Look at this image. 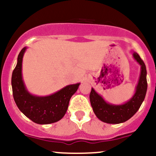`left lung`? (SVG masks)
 Here are the masks:
<instances>
[{"instance_id":"obj_1","label":"left lung","mask_w":156,"mask_h":156,"mask_svg":"<svg viewBox=\"0 0 156 156\" xmlns=\"http://www.w3.org/2000/svg\"><path fill=\"white\" fill-rule=\"evenodd\" d=\"M133 58L141 66L140 76L133 95L122 104H113L106 102L101 94L92 88L89 95L91 105L96 117L108 124H119L130 119L139 108L145 98L147 83V69L144 62L136 52L132 51Z\"/></svg>"}]
</instances>
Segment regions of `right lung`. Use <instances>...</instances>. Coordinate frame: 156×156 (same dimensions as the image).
Returning <instances> with one entry per match:
<instances>
[{
	"label": "right lung",
	"instance_id": "right-lung-1",
	"mask_svg": "<svg viewBox=\"0 0 156 156\" xmlns=\"http://www.w3.org/2000/svg\"><path fill=\"white\" fill-rule=\"evenodd\" d=\"M27 47H24L17 57V65L12 73V87L14 100L21 112L34 122L47 125L62 119L67 112L69 102L80 83L64 87L53 94L38 96L28 92L23 78L22 65L23 55Z\"/></svg>",
	"mask_w": 156,
	"mask_h": 156
}]
</instances>
